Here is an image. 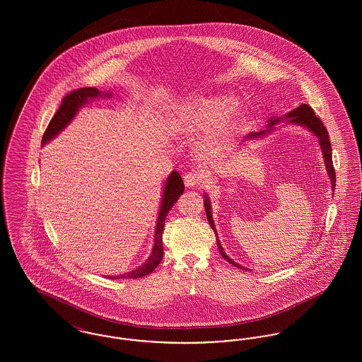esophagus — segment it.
Returning a JSON list of instances; mask_svg holds the SVG:
<instances>
[{
    "label": "esophagus",
    "instance_id": "esophagus-1",
    "mask_svg": "<svg viewBox=\"0 0 362 362\" xmlns=\"http://www.w3.org/2000/svg\"><path fill=\"white\" fill-rule=\"evenodd\" d=\"M202 173H189L185 175V185L186 187H198L202 183Z\"/></svg>",
    "mask_w": 362,
    "mask_h": 362
}]
</instances>
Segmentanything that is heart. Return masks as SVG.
Segmentation results:
<instances>
[{
  "instance_id": "obj_1",
  "label": "heart",
  "mask_w": 362,
  "mask_h": 362,
  "mask_svg": "<svg viewBox=\"0 0 362 362\" xmlns=\"http://www.w3.org/2000/svg\"><path fill=\"white\" fill-rule=\"evenodd\" d=\"M236 105L238 100L224 93L194 95L170 108L168 127L173 132H198L213 124L210 134L198 146L202 157H210L233 127Z\"/></svg>"
}]
</instances>
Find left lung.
Returning <instances> with one entry per match:
<instances>
[{
	"mask_svg": "<svg viewBox=\"0 0 362 362\" xmlns=\"http://www.w3.org/2000/svg\"><path fill=\"white\" fill-rule=\"evenodd\" d=\"M279 122H285L284 124H297V126H301V127H305L308 129L310 133L317 138V142H319V146L322 149V153H323V160H325V165H326V171H327L328 177H329V182H331V189L334 191L335 189V170H334V165H332V153H331V144H329V138H328L327 129L325 127L323 122L320 121L313 110L310 108L308 104H300L297 108H293L292 111H289L288 114H285L284 117H272L264 129H262L260 132H252V133H248L245 137L243 138L241 144L243 142H247V141H252V139H259V138L267 137L270 133H273L274 130L278 129V123ZM205 198V210H206L207 221L211 226V229L214 230L216 233V238H217V247H218V251L220 254L223 255V258L225 260H228L230 264L239 267L245 270V267H243L239 263H236L233 259L229 258L226 254H225L224 248L220 243V239L217 236V230H216V226H214V221H213V217H211V202H210V198L209 195L205 194L204 195Z\"/></svg>",
	"mask_w": 362,
	"mask_h": 362,
	"instance_id": "8db88e82",
	"label": "left lung"
}]
</instances>
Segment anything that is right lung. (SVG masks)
Listing matches in <instances>:
<instances>
[{"mask_svg": "<svg viewBox=\"0 0 362 362\" xmlns=\"http://www.w3.org/2000/svg\"><path fill=\"white\" fill-rule=\"evenodd\" d=\"M111 95L112 93L110 90L102 92L98 88H81V89L70 92L69 95H66L64 98L61 107L54 114L52 121L49 123L46 132L43 134V138H42V146L49 144L62 130H65L70 122L74 119V117L77 115L80 108H83L86 103H89L90 100L99 99V98H108L110 99ZM183 191H185V185H183V180H182L180 175L176 171H173L168 175V177L165 179V183H164L161 202H160V210H158V216H157V221H156L153 248H152V252H151L149 258L146 259L139 267L129 272V273H124L121 276H108V278H112V279L141 278V276L151 274L156 267L160 264V262L163 259V254H164V251H163V230H164L165 218H167L171 207L173 206V204L183 194Z\"/></svg>", "mask_w": 362, "mask_h": 362, "instance_id": "1", "label": "right lung"}]
</instances>
